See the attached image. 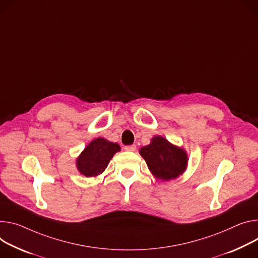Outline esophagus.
Returning a JSON list of instances; mask_svg holds the SVG:
<instances>
[{"label": "esophagus", "instance_id": "1", "mask_svg": "<svg viewBox=\"0 0 258 258\" xmlns=\"http://www.w3.org/2000/svg\"><path fill=\"white\" fill-rule=\"evenodd\" d=\"M136 149H137V146H136V145H127V146H124V150H125V151L134 152V151H136Z\"/></svg>", "mask_w": 258, "mask_h": 258}]
</instances>
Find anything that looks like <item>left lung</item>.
<instances>
[{"label": "left lung", "instance_id": "1", "mask_svg": "<svg viewBox=\"0 0 258 258\" xmlns=\"http://www.w3.org/2000/svg\"><path fill=\"white\" fill-rule=\"evenodd\" d=\"M151 173L160 180L177 178L186 169V152L160 136L154 137L151 143L140 150Z\"/></svg>", "mask_w": 258, "mask_h": 258}]
</instances>
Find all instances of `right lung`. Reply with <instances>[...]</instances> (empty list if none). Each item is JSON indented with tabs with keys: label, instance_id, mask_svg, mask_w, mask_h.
I'll list each match as a JSON object with an SVG mask.
<instances>
[{
	"label": "right lung",
	"instance_id": "1",
	"mask_svg": "<svg viewBox=\"0 0 258 258\" xmlns=\"http://www.w3.org/2000/svg\"><path fill=\"white\" fill-rule=\"evenodd\" d=\"M119 150L118 144L98 138L93 140L77 158V168L86 177H96L105 171L113 155Z\"/></svg>",
	"mask_w": 258,
	"mask_h": 258
}]
</instances>
